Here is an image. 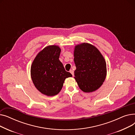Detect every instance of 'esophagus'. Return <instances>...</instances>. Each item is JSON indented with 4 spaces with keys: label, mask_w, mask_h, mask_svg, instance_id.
<instances>
[{
    "label": "esophagus",
    "mask_w": 135,
    "mask_h": 135,
    "mask_svg": "<svg viewBox=\"0 0 135 135\" xmlns=\"http://www.w3.org/2000/svg\"><path fill=\"white\" fill-rule=\"evenodd\" d=\"M70 73L72 74L73 76H74V71H73V70H72V69L70 70Z\"/></svg>",
    "instance_id": "obj_1"
}]
</instances>
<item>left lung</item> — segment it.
<instances>
[{"label": "left lung", "instance_id": "1", "mask_svg": "<svg viewBox=\"0 0 135 135\" xmlns=\"http://www.w3.org/2000/svg\"><path fill=\"white\" fill-rule=\"evenodd\" d=\"M74 56V78L80 89L85 93L98 89L107 74L106 63L100 52L93 45L83 43L75 46Z\"/></svg>", "mask_w": 135, "mask_h": 135}]
</instances>
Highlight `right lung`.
Segmentation results:
<instances>
[{"label": "right lung", "instance_id": "add662e5", "mask_svg": "<svg viewBox=\"0 0 135 135\" xmlns=\"http://www.w3.org/2000/svg\"><path fill=\"white\" fill-rule=\"evenodd\" d=\"M60 52L59 46H48L37 55L31 66V77L35 88L48 96L59 94L66 78L72 76L59 60Z\"/></svg>", "mask_w": 135, "mask_h": 135}]
</instances>
